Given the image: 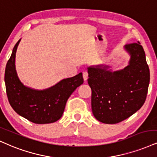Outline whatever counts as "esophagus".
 <instances>
[{
    "label": "esophagus",
    "mask_w": 157,
    "mask_h": 157,
    "mask_svg": "<svg viewBox=\"0 0 157 157\" xmlns=\"http://www.w3.org/2000/svg\"><path fill=\"white\" fill-rule=\"evenodd\" d=\"M82 76H83V79H84L85 82L88 80V72H87V71H83L82 72Z\"/></svg>",
    "instance_id": "1"
}]
</instances>
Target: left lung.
Instances as JSON below:
<instances>
[{"instance_id": "8db88e82", "label": "left lung", "mask_w": 157, "mask_h": 157, "mask_svg": "<svg viewBox=\"0 0 157 157\" xmlns=\"http://www.w3.org/2000/svg\"><path fill=\"white\" fill-rule=\"evenodd\" d=\"M124 48L131 56L124 69L112 72L107 66L88 68L93 114L106 124L130 117L141 108L147 96L150 72L144 48L139 42Z\"/></svg>"}]
</instances>
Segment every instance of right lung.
I'll return each instance as SVG.
<instances>
[{
	"mask_svg": "<svg viewBox=\"0 0 157 157\" xmlns=\"http://www.w3.org/2000/svg\"><path fill=\"white\" fill-rule=\"evenodd\" d=\"M20 40L16 43L5 70L7 97L13 109L35 124L56 122L64 113L66 103L77 87L82 85V74L62 80L54 86L43 90L25 87L18 78L15 68V56Z\"/></svg>",
	"mask_w": 157,
	"mask_h": 157,
	"instance_id": "add662e5",
	"label": "right lung"
}]
</instances>
